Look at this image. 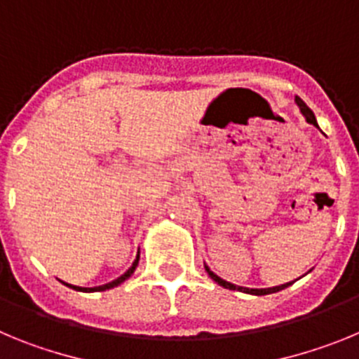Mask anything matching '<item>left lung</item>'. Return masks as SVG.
Listing matches in <instances>:
<instances>
[{
	"label": "left lung",
	"mask_w": 359,
	"mask_h": 359,
	"mask_svg": "<svg viewBox=\"0 0 359 359\" xmlns=\"http://www.w3.org/2000/svg\"><path fill=\"white\" fill-rule=\"evenodd\" d=\"M294 102H297V106L300 107V111H302V115L306 116V120L309 123H313V126H316L318 128V123H316V118H315V113L309 109V107L306 106V102H304L302 98L300 97H294ZM205 269H207V273L210 275L212 280H215L219 284V286L226 287V290H231V291H243V293H248V294H257V297H261V294H269V293H277V291L284 290V287H287L291 284V282H287V284H282V286H275V287H266V290H252V287H243V286H233V284H230V282L223 280L221 277H217V275L214 273V271H210V268L208 266H205Z\"/></svg>",
	"instance_id": "1"
}]
</instances>
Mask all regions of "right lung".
Instances as JSON below:
<instances>
[{
	"label": "right lung",
	"mask_w": 359,
	"mask_h": 359,
	"mask_svg": "<svg viewBox=\"0 0 359 359\" xmlns=\"http://www.w3.org/2000/svg\"><path fill=\"white\" fill-rule=\"evenodd\" d=\"M138 261H140V257H136L131 268H129L128 271H126V273L122 275V277L115 278V280H113V282H107V284H104V286H97V287H79V286H72V284H66V286L73 287V290H75V291H86V293H93V291H106V290H111V287L120 286V284H122L123 280H128V278L131 277L133 273H135L136 266H138Z\"/></svg>",
	"instance_id": "add662e5"
}]
</instances>
